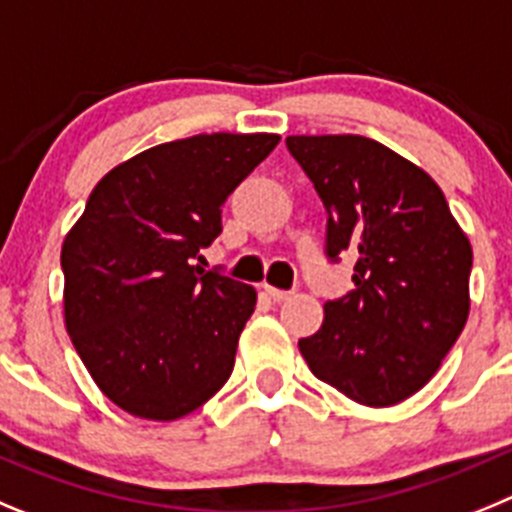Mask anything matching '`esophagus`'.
<instances>
[{
  "instance_id": "esophagus-1",
  "label": "esophagus",
  "mask_w": 512,
  "mask_h": 512,
  "mask_svg": "<svg viewBox=\"0 0 512 512\" xmlns=\"http://www.w3.org/2000/svg\"><path fill=\"white\" fill-rule=\"evenodd\" d=\"M265 293L270 298H273V301H288L290 296H293V293H290V290H280V288H273V285H265Z\"/></svg>"
}]
</instances>
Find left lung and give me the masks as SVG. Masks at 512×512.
Here are the masks:
<instances>
[{
  "mask_svg": "<svg viewBox=\"0 0 512 512\" xmlns=\"http://www.w3.org/2000/svg\"><path fill=\"white\" fill-rule=\"evenodd\" d=\"M329 214L326 255L354 257V290L298 342L321 382L370 408L426 385L469 316L472 245L426 170L359 135L285 140Z\"/></svg>",
  "mask_w": 512,
  "mask_h": 512,
  "instance_id": "left-lung-1",
  "label": "left lung"
}]
</instances>
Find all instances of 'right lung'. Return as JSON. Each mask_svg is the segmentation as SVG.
<instances>
[{"label":"right lung","instance_id":"right-lung-1","mask_svg":"<svg viewBox=\"0 0 512 512\" xmlns=\"http://www.w3.org/2000/svg\"><path fill=\"white\" fill-rule=\"evenodd\" d=\"M278 135H193L124 160L63 239V313L78 357L122 411L176 421L222 390L252 285L193 260L222 232L229 193Z\"/></svg>","mask_w":512,"mask_h":512}]
</instances>
